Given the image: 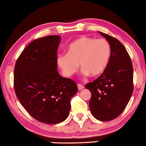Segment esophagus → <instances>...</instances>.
I'll list each match as a JSON object with an SVG mask.
<instances>
[{
	"instance_id": "34e87169",
	"label": "esophagus",
	"mask_w": 146,
	"mask_h": 146,
	"mask_svg": "<svg viewBox=\"0 0 146 146\" xmlns=\"http://www.w3.org/2000/svg\"><path fill=\"white\" fill-rule=\"evenodd\" d=\"M78 90H82V89H84V86L82 84H78Z\"/></svg>"
}]
</instances>
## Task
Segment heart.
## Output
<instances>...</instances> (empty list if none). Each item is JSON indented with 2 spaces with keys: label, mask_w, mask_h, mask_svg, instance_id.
<instances>
[{
  "label": "heart",
  "mask_w": 146,
  "mask_h": 146,
  "mask_svg": "<svg viewBox=\"0 0 146 146\" xmlns=\"http://www.w3.org/2000/svg\"><path fill=\"white\" fill-rule=\"evenodd\" d=\"M111 48L105 39L80 36L67 47V53L59 54L57 63L66 77H70L78 71L79 64L84 76H100L110 63Z\"/></svg>",
  "instance_id": "b5f03b06"
}]
</instances>
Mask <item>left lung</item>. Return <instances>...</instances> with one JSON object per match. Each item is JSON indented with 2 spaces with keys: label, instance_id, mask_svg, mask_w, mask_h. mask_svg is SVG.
Here are the masks:
<instances>
[{
  "label": "left lung",
  "instance_id": "left-lung-1",
  "mask_svg": "<svg viewBox=\"0 0 146 146\" xmlns=\"http://www.w3.org/2000/svg\"><path fill=\"white\" fill-rule=\"evenodd\" d=\"M99 33L111 45V58L105 72L85 87L91 93L89 105L93 116L99 121H109L118 117L130 100L133 66L124 46L116 38Z\"/></svg>",
  "mask_w": 146,
  "mask_h": 146
}]
</instances>
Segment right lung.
Wrapping results in <instances>:
<instances>
[{"mask_svg":"<svg viewBox=\"0 0 146 146\" xmlns=\"http://www.w3.org/2000/svg\"><path fill=\"white\" fill-rule=\"evenodd\" d=\"M59 35L35 39L23 50L14 67L16 95L35 119L46 124L65 121L69 114L70 99L78 92L73 80L57 71Z\"/></svg>","mask_w":146,"mask_h":146,"instance_id":"right-lung-1","label":"right lung"}]
</instances>
